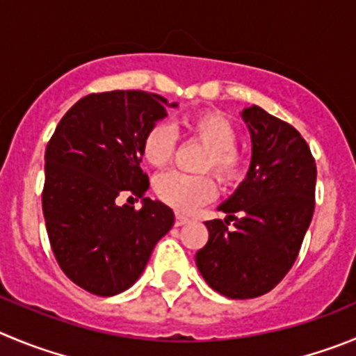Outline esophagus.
Here are the masks:
<instances>
[{
	"label": "esophagus",
	"mask_w": 356,
	"mask_h": 356,
	"mask_svg": "<svg viewBox=\"0 0 356 356\" xmlns=\"http://www.w3.org/2000/svg\"><path fill=\"white\" fill-rule=\"evenodd\" d=\"M189 219L182 214H175V227H182V225L188 223Z\"/></svg>",
	"instance_id": "1"
}]
</instances>
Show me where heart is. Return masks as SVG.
<instances>
[{
    "mask_svg": "<svg viewBox=\"0 0 356 356\" xmlns=\"http://www.w3.org/2000/svg\"><path fill=\"white\" fill-rule=\"evenodd\" d=\"M186 129L209 149L202 170L214 172L223 184H235L245 174L248 158L235 147L237 128L225 114L204 111L186 121ZM177 137L170 124L156 122L142 140V156L151 167H163L172 159ZM156 197L179 212H193L214 198L216 184L209 175H188L170 170L154 179Z\"/></svg>",
    "mask_w": 356,
    "mask_h": 356,
    "instance_id": "b5f03b06",
    "label": "heart"
}]
</instances>
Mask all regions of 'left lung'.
Here are the masks:
<instances>
[{
  "label": "left lung",
  "instance_id": "obj_1",
  "mask_svg": "<svg viewBox=\"0 0 356 356\" xmlns=\"http://www.w3.org/2000/svg\"><path fill=\"white\" fill-rule=\"evenodd\" d=\"M241 115L253 142L251 165L235 193L218 207L227 219L205 221L209 241L195 258L212 290L228 298H254L281 283L297 260L313 219L316 163L291 124L257 105Z\"/></svg>",
  "mask_w": 356,
  "mask_h": 356
}]
</instances>
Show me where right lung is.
Segmentation results:
<instances>
[{
  "mask_svg": "<svg viewBox=\"0 0 356 356\" xmlns=\"http://www.w3.org/2000/svg\"><path fill=\"white\" fill-rule=\"evenodd\" d=\"M177 107L145 91L92 92L59 121L45 149L42 209L52 253L70 281L98 297L128 290L152 249L174 227V212L144 198L142 140ZM143 198V209L115 200Z\"/></svg>",
  "mask_w": 356,
  "mask_h": 356,
  "instance_id": "1",
  "label": "right lung"
}]
</instances>
